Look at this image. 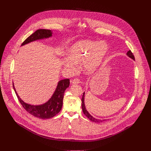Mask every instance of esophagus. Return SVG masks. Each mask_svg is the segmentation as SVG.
<instances>
[{
    "instance_id": "obj_1",
    "label": "esophagus",
    "mask_w": 151,
    "mask_h": 151,
    "mask_svg": "<svg viewBox=\"0 0 151 151\" xmlns=\"http://www.w3.org/2000/svg\"><path fill=\"white\" fill-rule=\"evenodd\" d=\"M80 83V80L76 78V79H74L72 81V84H79Z\"/></svg>"
}]
</instances>
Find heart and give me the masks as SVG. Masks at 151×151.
Segmentation results:
<instances>
[{"mask_svg":"<svg viewBox=\"0 0 151 151\" xmlns=\"http://www.w3.org/2000/svg\"><path fill=\"white\" fill-rule=\"evenodd\" d=\"M107 52L108 47L102 41L78 40L68 49V57L63 60V65L73 72L76 69L77 64L82 63L83 71L93 75L102 66Z\"/></svg>","mask_w":151,"mask_h":151,"instance_id":"1","label":"heart"}]
</instances>
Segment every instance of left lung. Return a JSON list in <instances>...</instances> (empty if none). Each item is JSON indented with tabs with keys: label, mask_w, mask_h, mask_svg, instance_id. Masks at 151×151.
Returning <instances> with one entry per match:
<instances>
[{
	"label": "left lung",
	"mask_w": 151,
	"mask_h": 151,
	"mask_svg": "<svg viewBox=\"0 0 151 151\" xmlns=\"http://www.w3.org/2000/svg\"><path fill=\"white\" fill-rule=\"evenodd\" d=\"M127 56H128L130 58H132L133 60H135V58H134V55L133 54V53L132 52V51L130 50L128 51L127 53ZM85 93H83V96H82V111L83 112V114H85V115L87 116L90 120H91V121L93 122H97V123H100V122H102L104 121H106V119H97L94 117H93V116H91L89 112L87 111V110L86 109V107H85V102H84V100H85Z\"/></svg>",
	"instance_id": "1"
}]
</instances>
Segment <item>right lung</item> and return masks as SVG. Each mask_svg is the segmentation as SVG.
I'll return each mask as SVG.
<instances>
[{
  "instance_id": "add662e5",
  "label": "right lung",
  "mask_w": 151,
  "mask_h": 151,
  "mask_svg": "<svg viewBox=\"0 0 151 151\" xmlns=\"http://www.w3.org/2000/svg\"><path fill=\"white\" fill-rule=\"evenodd\" d=\"M52 35V32L51 30L39 29L28 37L21 46L29 44L32 42L47 39L51 37ZM69 79L60 80L57 84L56 89L51 97L46 103L40 105H32L25 103L18 95L13 83L14 90L21 105L29 114L34 116L40 119H49L55 116L61 109L63 106V100L64 93L67 88L69 87Z\"/></svg>"
}]
</instances>
